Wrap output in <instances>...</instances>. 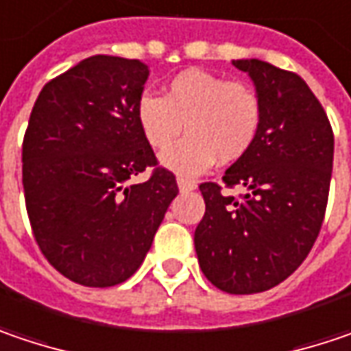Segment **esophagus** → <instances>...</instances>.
Segmentation results:
<instances>
[{
    "label": "esophagus",
    "mask_w": 351,
    "mask_h": 351,
    "mask_svg": "<svg viewBox=\"0 0 351 351\" xmlns=\"http://www.w3.org/2000/svg\"><path fill=\"white\" fill-rule=\"evenodd\" d=\"M176 184H178V189H180L182 193H189V191H195L196 189V182H193V180H186V178H182V176H178V178H176Z\"/></svg>",
    "instance_id": "34e87169"
}]
</instances>
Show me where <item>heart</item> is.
<instances>
[{"label":"heart","mask_w":351,"mask_h":351,"mask_svg":"<svg viewBox=\"0 0 351 351\" xmlns=\"http://www.w3.org/2000/svg\"><path fill=\"white\" fill-rule=\"evenodd\" d=\"M182 122L189 136L169 147ZM136 123L153 149L169 147L160 155L162 167L180 176H198L217 158L234 162L252 149L262 123V101L244 81L186 69L171 79L165 97H138Z\"/></svg>","instance_id":"1"}]
</instances>
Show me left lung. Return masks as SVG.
Segmentation results:
<instances>
[{"instance_id": "obj_1", "label": "left lung", "mask_w": 351, "mask_h": 351, "mask_svg": "<svg viewBox=\"0 0 351 351\" xmlns=\"http://www.w3.org/2000/svg\"><path fill=\"white\" fill-rule=\"evenodd\" d=\"M262 101L252 149L226 169L222 184L244 186L226 197L202 182L206 210L195 230L200 270L228 294H256L288 278L319 234L334 162L328 114L306 81L260 59H238Z\"/></svg>"}]
</instances>
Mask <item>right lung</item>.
<instances>
[{"label": "right lung", "instance_id": "add662e5", "mask_svg": "<svg viewBox=\"0 0 351 351\" xmlns=\"http://www.w3.org/2000/svg\"><path fill=\"white\" fill-rule=\"evenodd\" d=\"M147 77L138 59L95 55L33 105L21 153L27 217L43 256L81 286L131 278L178 195L136 123ZM149 166V180L133 185Z\"/></svg>", "mask_w": 351, "mask_h": 351}]
</instances>
